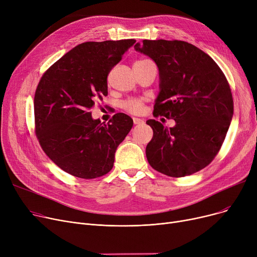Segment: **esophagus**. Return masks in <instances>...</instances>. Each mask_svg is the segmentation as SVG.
I'll return each instance as SVG.
<instances>
[{"label":"esophagus","mask_w":257,"mask_h":257,"mask_svg":"<svg viewBox=\"0 0 257 257\" xmlns=\"http://www.w3.org/2000/svg\"><path fill=\"white\" fill-rule=\"evenodd\" d=\"M133 123L136 125H140L144 123V119L143 118H139V117H133Z\"/></svg>","instance_id":"1"}]
</instances>
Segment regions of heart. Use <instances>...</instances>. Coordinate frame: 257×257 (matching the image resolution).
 <instances>
[{
    "instance_id": "obj_1",
    "label": "heart",
    "mask_w": 257,
    "mask_h": 257,
    "mask_svg": "<svg viewBox=\"0 0 257 257\" xmlns=\"http://www.w3.org/2000/svg\"><path fill=\"white\" fill-rule=\"evenodd\" d=\"M123 108L130 113H140L143 111L144 100L143 99H129L123 103Z\"/></svg>"
}]
</instances>
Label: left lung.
Masks as SVG:
<instances>
[{"label":"left lung","instance_id":"obj_1","mask_svg":"<svg viewBox=\"0 0 257 257\" xmlns=\"http://www.w3.org/2000/svg\"><path fill=\"white\" fill-rule=\"evenodd\" d=\"M134 49L158 67L154 116L176 121L167 128L158 120H147L153 129L146 148L150 166L171 177L204 169L220 151L233 115L225 75L205 52L182 40L145 39Z\"/></svg>","mask_w":257,"mask_h":257}]
</instances>
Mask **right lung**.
Here are the masks:
<instances>
[{"label": "right lung", "mask_w": 257, "mask_h": 257, "mask_svg": "<svg viewBox=\"0 0 257 257\" xmlns=\"http://www.w3.org/2000/svg\"><path fill=\"white\" fill-rule=\"evenodd\" d=\"M134 39L80 44L43 75L34 97L36 137L54 164L75 177L92 179L109 172L118 145L133 119L118 112L104 124L89 109L107 96V76Z\"/></svg>", "instance_id": "add662e5"}]
</instances>
